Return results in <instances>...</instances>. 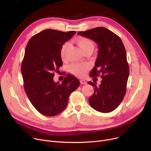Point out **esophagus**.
Wrapping results in <instances>:
<instances>
[{"label": "esophagus", "mask_w": 151, "mask_h": 151, "mask_svg": "<svg viewBox=\"0 0 151 151\" xmlns=\"http://www.w3.org/2000/svg\"><path fill=\"white\" fill-rule=\"evenodd\" d=\"M80 83H81V84H87V82L85 80H80Z\"/></svg>", "instance_id": "obj_1"}]
</instances>
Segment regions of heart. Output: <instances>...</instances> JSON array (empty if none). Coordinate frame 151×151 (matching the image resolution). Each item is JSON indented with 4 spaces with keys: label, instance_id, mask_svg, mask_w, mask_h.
Returning a JSON list of instances; mask_svg holds the SVG:
<instances>
[{
    "label": "heart",
    "instance_id": "obj_1",
    "mask_svg": "<svg viewBox=\"0 0 151 151\" xmlns=\"http://www.w3.org/2000/svg\"><path fill=\"white\" fill-rule=\"evenodd\" d=\"M77 44L79 45L81 50L83 51L84 52L86 51H92L94 50L95 45L93 42L91 40L87 38H78L76 40ZM69 46L68 43H65L63 44L60 49V55L62 58L65 57V55L66 53V51ZM70 70L74 75L77 76L82 77L83 76L87 70L88 69V66L85 64H82V63H74L70 66Z\"/></svg>",
    "mask_w": 151,
    "mask_h": 151
}]
</instances>
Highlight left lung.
<instances>
[{"instance_id": "left-lung-1", "label": "left lung", "mask_w": 151, "mask_h": 151, "mask_svg": "<svg viewBox=\"0 0 151 151\" xmlns=\"http://www.w3.org/2000/svg\"><path fill=\"white\" fill-rule=\"evenodd\" d=\"M90 38L98 45V55L91 77H100L102 80L93 87L94 92L89 99L91 106L101 113H109L120 105L126 92L129 76L127 54L120 37L106 28L98 27L78 33Z\"/></svg>"}]
</instances>
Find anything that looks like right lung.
I'll use <instances>...</instances> for the list:
<instances>
[{"label": "right lung", "mask_w": 151, "mask_h": 151, "mask_svg": "<svg viewBox=\"0 0 151 151\" xmlns=\"http://www.w3.org/2000/svg\"><path fill=\"white\" fill-rule=\"evenodd\" d=\"M75 34L46 29L32 37L26 46L21 65L24 88L31 104L45 116H54L64 110L70 93L80 86L78 79L69 74L62 84L53 80L54 71L63 64L61 47Z\"/></svg>", "instance_id": "obj_1"}]
</instances>
